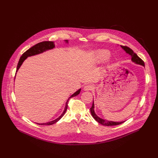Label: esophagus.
<instances>
[{
  "label": "esophagus",
  "mask_w": 158,
  "mask_h": 158,
  "mask_svg": "<svg viewBox=\"0 0 158 158\" xmlns=\"http://www.w3.org/2000/svg\"><path fill=\"white\" fill-rule=\"evenodd\" d=\"M93 89H94V86L92 85H90V84L86 85L84 87V90L85 91H90V90H92Z\"/></svg>",
  "instance_id": "esophagus-1"
}]
</instances>
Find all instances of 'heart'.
Instances as JSON below:
<instances>
[{
	"instance_id": "heart-1",
	"label": "heart",
	"mask_w": 158,
	"mask_h": 158,
	"mask_svg": "<svg viewBox=\"0 0 158 158\" xmlns=\"http://www.w3.org/2000/svg\"><path fill=\"white\" fill-rule=\"evenodd\" d=\"M110 52L106 50H101L97 52L95 55V61L98 62H104L109 59Z\"/></svg>"
}]
</instances>
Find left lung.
<instances>
[{
  "label": "left lung",
  "mask_w": 158,
  "mask_h": 158,
  "mask_svg": "<svg viewBox=\"0 0 158 158\" xmlns=\"http://www.w3.org/2000/svg\"><path fill=\"white\" fill-rule=\"evenodd\" d=\"M122 47V48L126 52L127 54H128L129 55H130L131 56V60L132 62H134L136 64H140L142 66H145V63L144 62L135 54L134 52V51L130 49L129 48L127 47V46H120ZM94 109H95V105H94V101H93V104H92V107L90 108V112H91V114L92 115V117L94 118L96 122H98L99 123L104 125V126H115V125H120L123 123H124L125 121H123V122H113V121H108V120H104L100 117H99L96 114H95V110H94Z\"/></svg>",
  "instance_id": "1"
}]
</instances>
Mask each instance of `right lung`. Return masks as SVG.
Listing matches in <instances>:
<instances>
[{"instance_id": "1", "label": "right lung", "mask_w": 158, "mask_h": 158, "mask_svg": "<svg viewBox=\"0 0 158 158\" xmlns=\"http://www.w3.org/2000/svg\"><path fill=\"white\" fill-rule=\"evenodd\" d=\"M64 41L68 43V40H64ZM55 48V44H54V41H43L41 43H39L35 45H34L33 46H32V48H31L30 49H29L27 51H26L23 55L22 56L20 57V59L19 60V62L18 63V66H17V68H16V73L18 72V69H19V68L21 67V66L22 65L23 63L24 62V61L28 57H31L33 56H35L41 53H43V52H45L48 50H50V49H52L53 48ZM81 89H79L77 91H76L74 94H73L71 95L68 99L66 101V104H65V107L64 109L63 110V113L62 114V115L58 117L57 119L53 120V121H51L49 122L48 123H37L38 125H53L54 123H56V122H57L64 115V114H65L67 107H68V102L69 99L74 96H76L77 95L79 94L80 92H81Z\"/></svg>"}]
</instances>
